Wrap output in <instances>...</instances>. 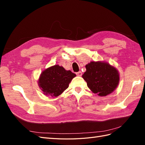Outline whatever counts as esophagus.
<instances>
[{"instance_id":"esophagus-1","label":"esophagus","mask_w":145,"mask_h":145,"mask_svg":"<svg viewBox=\"0 0 145 145\" xmlns=\"http://www.w3.org/2000/svg\"><path fill=\"white\" fill-rule=\"evenodd\" d=\"M76 75H77V76H82V72L81 71L77 72H76Z\"/></svg>"}]
</instances>
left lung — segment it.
Segmentation results:
<instances>
[{
  "label": "left lung",
  "mask_w": 145,
  "mask_h": 145,
  "mask_svg": "<svg viewBox=\"0 0 145 145\" xmlns=\"http://www.w3.org/2000/svg\"><path fill=\"white\" fill-rule=\"evenodd\" d=\"M85 67L86 71L82 77L93 93L103 97L111 94L117 88L120 76L116 68L102 61L91 62Z\"/></svg>",
  "instance_id": "obj_1"
}]
</instances>
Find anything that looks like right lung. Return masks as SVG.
<instances>
[{
    "label": "right lung",
    "mask_w": 145,
    "mask_h": 145,
    "mask_svg": "<svg viewBox=\"0 0 145 145\" xmlns=\"http://www.w3.org/2000/svg\"><path fill=\"white\" fill-rule=\"evenodd\" d=\"M76 75L67 71L62 66L55 65L43 71L38 80V85L44 94L57 97L67 89L69 83Z\"/></svg>",
    "instance_id": "obj_1"
}]
</instances>
